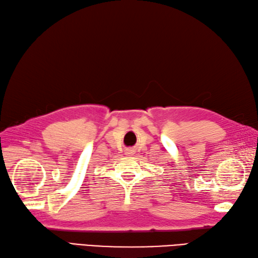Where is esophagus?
I'll list each match as a JSON object with an SVG mask.
<instances>
[{"label": "esophagus", "instance_id": "obj_1", "mask_svg": "<svg viewBox=\"0 0 258 258\" xmlns=\"http://www.w3.org/2000/svg\"><path fill=\"white\" fill-rule=\"evenodd\" d=\"M134 149L133 148H127L126 151H125V155H127V156H132V155H134Z\"/></svg>", "mask_w": 258, "mask_h": 258}]
</instances>
